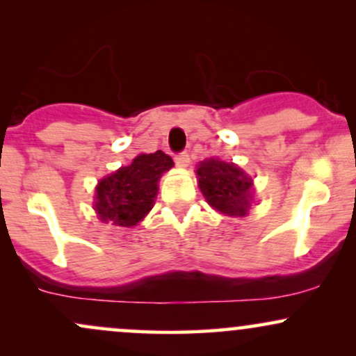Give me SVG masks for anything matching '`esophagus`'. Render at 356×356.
<instances>
[{
    "label": "esophagus",
    "mask_w": 356,
    "mask_h": 356,
    "mask_svg": "<svg viewBox=\"0 0 356 356\" xmlns=\"http://www.w3.org/2000/svg\"><path fill=\"white\" fill-rule=\"evenodd\" d=\"M175 164H177V167H187V165H189V154L181 152V154L175 155Z\"/></svg>",
    "instance_id": "obj_1"
}]
</instances>
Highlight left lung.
Wrapping results in <instances>:
<instances>
[{
  "instance_id": "1",
  "label": "left lung",
  "mask_w": 356,
  "mask_h": 356,
  "mask_svg": "<svg viewBox=\"0 0 356 356\" xmlns=\"http://www.w3.org/2000/svg\"><path fill=\"white\" fill-rule=\"evenodd\" d=\"M199 187L214 209L227 216H244L251 201V179L234 164L209 159L197 167Z\"/></svg>"
}]
</instances>
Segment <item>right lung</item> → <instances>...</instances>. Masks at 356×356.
Returning a JSON list of instances; mask_svg holds the SVG:
<instances>
[{"label":"right lung","instance_id":"obj_1","mask_svg":"<svg viewBox=\"0 0 356 356\" xmlns=\"http://www.w3.org/2000/svg\"><path fill=\"white\" fill-rule=\"evenodd\" d=\"M172 165V157L162 150L137 155L132 164L99 182L97 214L102 220H110L115 226H136L152 209L157 181Z\"/></svg>","mask_w":356,"mask_h":356}]
</instances>
